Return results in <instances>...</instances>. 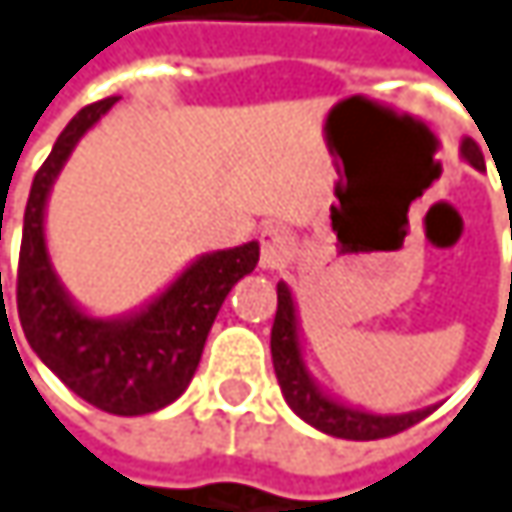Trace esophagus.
<instances>
[{
    "label": "esophagus",
    "instance_id": "34e87169",
    "mask_svg": "<svg viewBox=\"0 0 512 512\" xmlns=\"http://www.w3.org/2000/svg\"><path fill=\"white\" fill-rule=\"evenodd\" d=\"M293 257V234L287 228L269 225L260 231V269L278 272L290 263Z\"/></svg>",
    "mask_w": 512,
    "mask_h": 512
}]
</instances>
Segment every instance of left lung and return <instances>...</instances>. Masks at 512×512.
<instances>
[{
    "label": "left lung",
    "instance_id": "obj_1",
    "mask_svg": "<svg viewBox=\"0 0 512 512\" xmlns=\"http://www.w3.org/2000/svg\"><path fill=\"white\" fill-rule=\"evenodd\" d=\"M460 156L477 171H486L483 154L477 151V145L471 139H462ZM272 367L281 385V394L287 400V406L314 430L338 436V439H356V442H370V439H385L394 433H403L409 427H415L418 421H424L436 406H424L415 412H400V415H382V412H370L353 406L341 397H335L329 388H323L317 382V376L308 370L305 350H302V332H299V311H296V299L293 290L278 281V311H275V323H272Z\"/></svg>",
    "mask_w": 512,
    "mask_h": 512
}]
</instances>
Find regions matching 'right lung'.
Listing matches in <instances>:
<instances>
[{
	"mask_svg": "<svg viewBox=\"0 0 512 512\" xmlns=\"http://www.w3.org/2000/svg\"><path fill=\"white\" fill-rule=\"evenodd\" d=\"M118 97L85 106L55 139L32 180L17 269V311L29 347L91 406L112 415H148L174 403L192 382L213 320L231 287L257 266L255 240L189 260L180 275L127 314L85 311L58 278L47 249L52 186L88 130Z\"/></svg>",
	"mask_w": 512,
	"mask_h": 512,
	"instance_id": "add662e5",
	"label": "right lung"
}]
</instances>
